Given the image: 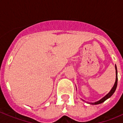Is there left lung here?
I'll use <instances>...</instances> for the list:
<instances>
[{
  "mask_svg": "<svg viewBox=\"0 0 123 123\" xmlns=\"http://www.w3.org/2000/svg\"><path fill=\"white\" fill-rule=\"evenodd\" d=\"M115 69H116V81H115V84H114L113 87L112 89H111V91H110L109 93H108V94H106L104 97H103V98H102V99L100 100L97 101V102H94V103H89V104H91V105H98V104H102V103L105 102L106 99H108V98H110V97L114 94V92L116 91V89H117V84H118V73H117V68L116 65H115Z\"/></svg>",
  "mask_w": 123,
  "mask_h": 123,
  "instance_id": "obj_1",
  "label": "left lung"
}]
</instances>
